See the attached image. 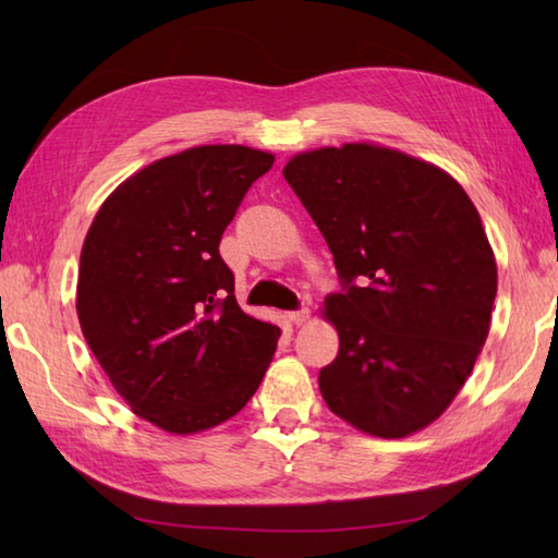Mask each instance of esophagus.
<instances>
[{
    "instance_id": "34e87169",
    "label": "esophagus",
    "mask_w": 558,
    "mask_h": 558,
    "mask_svg": "<svg viewBox=\"0 0 558 558\" xmlns=\"http://www.w3.org/2000/svg\"><path fill=\"white\" fill-rule=\"evenodd\" d=\"M288 316H290V322H292L294 326H302V324H306V322H310V316H312V312H310V310H306V306H302V310H298V312H290Z\"/></svg>"
}]
</instances>
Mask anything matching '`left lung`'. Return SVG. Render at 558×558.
Masks as SVG:
<instances>
[{
  "label": "left lung",
  "instance_id": "obj_1",
  "mask_svg": "<svg viewBox=\"0 0 558 558\" xmlns=\"http://www.w3.org/2000/svg\"><path fill=\"white\" fill-rule=\"evenodd\" d=\"M282 174L340 280L324 302L340 336L318 372L328 410L381 438L424 429L489 333L496 264L477 208L444 170L366 144L302 153Z\"/></svg>",
  "mask_w": 558,
  "mask_h": 558
}]
</instances>
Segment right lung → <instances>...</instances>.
Returning a JSON list of instances; mask_svg holds the SVG:
<instances>
[{
	"label": "right lung",
	"mask_w": 558,
	"mask_h": 558,
	"mask_svg": "<svg viewBox=\"0 0 558 558\" xmlns=\"http://www.w3.org/2000/svg\"><path fill=\"white\" fill-rule=\"evenodd\" d=\"M270 153L198 146L129 177L100 206L81 252L83 338L138 417L194 434L240 412L280 328L234 300L220 236Z\"/></svg>",
	"instance_id": "1"
}]
</instances>
